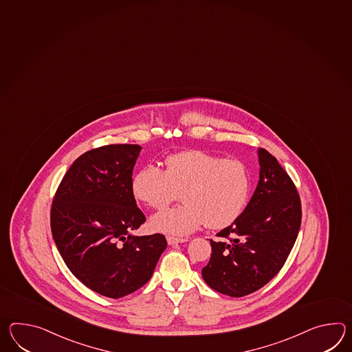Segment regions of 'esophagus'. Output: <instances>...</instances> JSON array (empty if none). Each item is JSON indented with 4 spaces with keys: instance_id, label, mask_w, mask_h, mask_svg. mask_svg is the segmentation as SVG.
<instances>
[{
    "instance_id": "esophagus-1",
    "label": "esophagus",
    "mask_w": 352,
    "mask_h": 352,
    "mask_svg": "<svg viewBox=\"0 0 352 352\" xmlns=\"http://www.w3.org/2000/svg\"><path fill=\"white\" fill-rule=\"evenodd\" d=\"M166 241L169 245H174V243H187L188 239H183V237H174V236H168Z\"/></svg>"
}]
</instances>
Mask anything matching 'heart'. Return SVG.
<instances>
[{
  "mask_svg": "<svg viewBox=\"0 0 352 352\" xmlns=\"http://www.w3.org/2000/svg\"><path fill=\"white\" fill-rule=\"evenodd\" d=\"M165 163L166 170L145 165L131 183L133 197L155 210L174 202L182 192L184 204L151 217L154 231L182 236L204 223L223 228L241 214L251 189L250 173L243 162L187 150L166 157Z\"/></svg>",
  "mask_w": 352,
  "mask_h": 352,
  "instance_id": "obj_1",
  "label": "heart"
}]
</instances>
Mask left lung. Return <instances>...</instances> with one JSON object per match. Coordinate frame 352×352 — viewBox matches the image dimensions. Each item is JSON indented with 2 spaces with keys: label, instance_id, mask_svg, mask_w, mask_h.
I'll list each match as a JSON object with an SVG mask.
<instances>
[{
  "label": "left lung",
  "instance_id": "left-lung-1",
  "mask_svg": "<svg viewBox=\"0 0 352 352\" xmlns=\"http://www.w3.org/2000/svg\"><path fill=\"white\" fill-rule=\"evenodd\" d=\"M258 187L231 226L210 240L204 281L222 294L240 298L264 287L279 273L297 240L302 207L288 173L265 148H258Z\"/></svg>",
  "mask_w": 352,
  "mask_h": 352
}]
</instances>
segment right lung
<instances>
[{
    "instance_id": "add662e5",
    "label": "right lung",
    "mask_w": 352,
    "mask_h": 352,
    "mask_svg": "<svg viewBox=\"0 0 352 352\" xmlns=\"http://www.w3.org/2000/svg\"><path fill=\"white\" fill-rule=\"evenodd\" d=\"M140 151L116 144L82 154L52 204V234L64 263L104 297H125L146 284L166 248L164 234H131L146 221L131 190Z\"/></svg>"
}]
</instances>
